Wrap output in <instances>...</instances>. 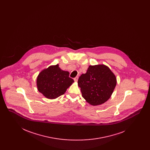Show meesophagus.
<instances>
[{
	"label": "esophagus",
	"mask_w": 150,
	"mask_h": 150,
	"mask_svg": "<svg viewBox=\"0 0 150 150\" xmlns=\"http://www.w3.org/2000/svg\"><path fill=\"white\" fill-rule=\"evenodd\" d=\"M78 76H76V77H75V78L74 79V81H76H76H78Z\"/></svg>",
	"instance_id": "esophagus-1"
}]
</instances>
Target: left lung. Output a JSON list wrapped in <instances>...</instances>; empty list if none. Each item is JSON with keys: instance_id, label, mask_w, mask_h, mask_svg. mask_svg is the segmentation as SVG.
Segmentation results:
<instances>
[{"instance_id": "8db88e82", "label": "left lung", "mask_w": 150, "mask_h": 150, "mask_svg": "<svg viewBox=\"0 0 150 150\" xmlns=\"http://www.w3.org/2000/svg\"><path fill=\"white\" fill-rule=\"evenodd\" d=\"M83 97L89 104L100 105L108 100L116 85L114 73L104 64L89 66L78 79Z\"/></svg>"}]
</instances>
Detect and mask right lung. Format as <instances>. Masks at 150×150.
Masks as SVG:
<instances>
[{
	"label": "right lung",
	"mask_w": 150,
	"mask_h": 150,
	"mask_svg": "<svg viewBox=\"0 0 150 150\" xmlns=\"http://www.w3.org/2000/svg\"><path fill=\"white\" fill-rule=\"evenodd\" d=\"M69 74V72L62 70L58 64L43 70L36 80L39 92L49 99H54L63 95L74 82Z\"/></svg>",
	"instance_id": "right-lung-1"
}]
</instances>
